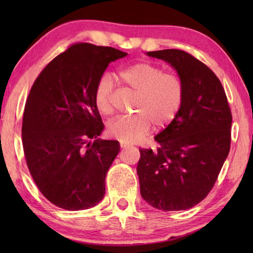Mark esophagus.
Returning a JSON list of instances; mask_svg holds the SVG:
<instances>
[{
	"instance_id": "esophagus-1",
	"label": "esophagus",
	"mask_w": 253,
	"mask_h": 253,
	"mask_svg": "<svg viewBox=\"0 0 253 253\" xmlns=\"http://www.w3.org/2000/svg\"><path fill=\"white\" fill-rule=\"evenodd\" d=\"M130 146L128 143H125V142H121V148L122 149H127V148H129Z\"/></svg>"
}]
</instances>
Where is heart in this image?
<instances>
[{"label": "heart", "mask_w": 253, "mask_h": 253, "mask_svg": "<svg viewBox=\"0 0 253 253\" xmlns=\"http://www.w3.org/2000/svg\"><path fill=\"white\" fill-rule=\"evenodd\" d=\"M117 78L124 87L137 94L133 103L136 114L117 116L109 122L106 132L111 138L133 143L146 137L154 126L162 130L169 127L184 104L185 85L175 73L165 72L151 62H138L118 69ZM114 84L110 75L99 77L94 88V104L101 114L113 113Z\"/></svg>", "instance_id": "heart-1"}]
</instances>
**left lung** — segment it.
<instances>
[{
  "instance_id": "left-lung-1",
  "label": "left lung",
  "mask_w": 253,
  "mask_h": 253,
  "mask_svg": "<svg viewBox=\"0 0 253 253\" xmlns=\"http://www.w3.org/2000/svg\"><path fill=\"white\" fill-rule=\"evenodd\" d=\"M173 66L185 85L176 120L155 137L160 147L140 149L137 174L141 197L163 211L188 210L215 185L230 149L232 112L211 69L188 52H148Z\"/></svg>"
}]
</instances>
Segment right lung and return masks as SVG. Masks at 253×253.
I'll return each mask as SVG.
<instances>
[{"mask_svg":"<svg viewBox=\"0 0 253 253\" xmlns=\"http://www.w3.org/2000/svg\"><path fill=\"white\" fill-rule=\"evenodd\" d=\"M126 55L111 46L74 43L32 84L21 126L26 163L42 195L58 208L89 209L104 197L105 177L120 143L87 141L104 127L94 88L109 64Z\"/></svg>","mask_w":253,"mask_h":253,"instance_id":"1","label":"right lung"}]
</instances>
